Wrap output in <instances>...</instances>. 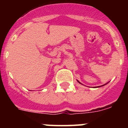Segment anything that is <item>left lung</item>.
Here are the masks:
<instances>
[{
  "mask_svg": "<svg viewBox=\"0 0 128 128\" xmlns=\"http://www.w3.org/2000/svg\"><path fill=\"white\" fill-rule=\"evenodd\" d=\"M78 82H79V81H78Z\"/></svg>",
  "mask_w": 128,
  "mask_h": 128,
  "instance_id": "obj_1",
  "label": "left lung"
}]
</instances>
